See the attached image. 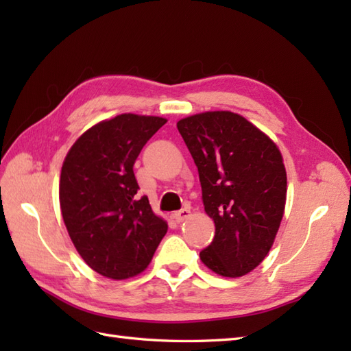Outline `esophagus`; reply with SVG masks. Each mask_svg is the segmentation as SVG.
<instances>
[{"label":"esophagus","instance_id":"1","mask_svg":"<svg viewBox=\"0 0 351 351\" xmlns=\"http://www.w3.org/2000/svg\"><path fill=\"white\" fill-rule=\"evenodd\" d=\"M173 217H175V220H176L178 223H181V221H184L185 219L190 217V210H189V208H182V210L176 211V213L173 214Z\"/></svg>","mask_w":351,"mask_h":351}]
</instances>
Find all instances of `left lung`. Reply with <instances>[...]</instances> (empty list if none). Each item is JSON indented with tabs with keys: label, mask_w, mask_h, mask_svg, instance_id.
Wrapping results in <instances>:
<instances>
[{
	"label": "left lung",
	"mask_w": 351,
	"mask_h": 351,
	"mask_svg": "<svg viewBox=\"0 0 351 351\" xmlns=\"http://www.w3.org/2000/svg\"><path fill=\"white\" fill-rule=\"evenodd\" d=\"M199 171L215 235L202 263L225 278L250 273L270 252L283 217L287 171L278 146L247 119L206 111L176 123Z\"/></svg>",
	"instance_id": "obj_1"
}]
</instances>
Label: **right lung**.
Listing matches in <instances>:
<instances>
[{
  "label": "right lung",
  "instance_id": "add662e5",
  "mask_svg": "<svg viewBox=\"0 0 351 351\" xmlns=\"http://www.w3.org/2000/svg\"><path fill=\"white\" fill-rule=\"evenodd\" d=\"M167 121L119 114L92 126L68 152L60 175V208L71 240L86 264L122 280L151 263L167 223L146 196H137L134 162Z\"/></svg>",
  "mask_w": 351,
  "mask_h": 351
}]
</instances>
